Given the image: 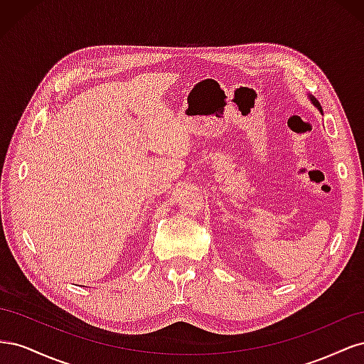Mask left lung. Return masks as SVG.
<instances>
[{"instance_id": "8db88e82", "label": "left lung", "mask_w": 364, "mask_h": 364, "mask_svg": "<svg viewBox=\"0 0 364 364\" xmlns=\"http://www.w3.org/2000/svg\"><path fill=\"white\" fill-rule=\"evenodd\" d=\"M308 98H310V102L318 109V112H321V114H323V111H322V106H321V103H318L317 100H316V98L313 97V95H308Z\"/></svg>"}]
</instances>
